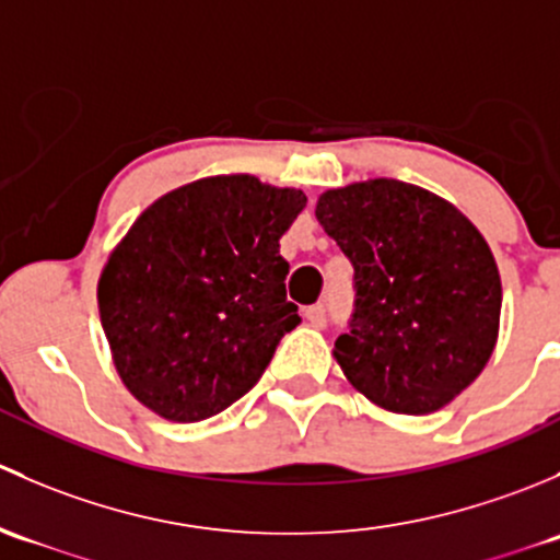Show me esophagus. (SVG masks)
Segmentation results:
<instances>
[{"instance_id": "1", "label": "esophagus", "mask_w": 560, "mask_h": 560, "mask_svg": "<svg viewBox=\"0 0 560 560\" xmlns=\"http://www.w3.org/2000/svg\"><path fill=\"white\" fill-rule=\"evenodd\" d=\"M306 319L312 322L314 327L325 325V303H314V306L306 308Z\"/></svg>"}]
</instances>
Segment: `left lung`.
I'll return each mask as SVG.
<instances>
[{
    "label": "left lung",
    "mask_w": 560,
    "mask_h": 560,
    "mask_svg": "<svg viewBox=\"0 0 560 560\" xmlns=\"http://www.w3.org/2000/svg\"><path fill=\"white\" fill-rule=\"evenodd\" d=\"M316 219L354 268V314L332 358L395 415H431L488 365L501 319L493 252L453 202L371 178L322 191Z\"/></svg>",
    "instance_id": "obj_1"
}]
</instances>
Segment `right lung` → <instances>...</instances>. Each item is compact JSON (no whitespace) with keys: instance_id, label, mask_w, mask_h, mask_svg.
Wrapping results in <instances>:
<instances>
[{"instance_id":"1","label":"right lung","mask_w":560,"mask_h":560,"mask_svg":"<svg viewBox=\"0 0 560 560\" xmlns=\"http://www.w3.org/2000/svg\"><path fill=\"white\" fill-rule=\"evenodd\" d=\"M306 208L301 189L211 175L151 202L97 284L113 365L171 422H200L246 395L301 325L287 301L279 238Z\"/></svg>"}]
</instances>
